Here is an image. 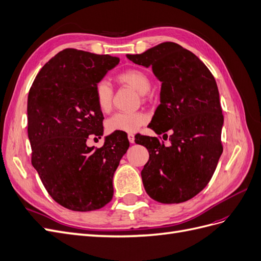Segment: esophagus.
<instances>
[{
    "label": "esophagus",
    "instance_id": "esophagus-1",
    "mask_svg": "<svg viewBox=\"0 0 261 261\" xmlns=\"http://www.w3.org/2000/svg\"><path fill=\"white\" fill-rule=\"evenodd\" d=\"M128 140H129L130 144H134V143H135V136H134L133 134H128Z\"/></svg>",
    "mask_w": 261,
    "mask_h": 261
}]
</instances>
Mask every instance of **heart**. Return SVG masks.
Listing matches in <instances>:
<instances>
[{
	"mask_svg": "<svg viewBox=\"0 0 261 261\" xmlns=\"http://www.w3.org/2000/svg\"><path fill=\"white\" fill-rule=\"evenodd\" d=\"M116 80L130 86L139 94H147L151 89V82L149 76L137 68L126 69L116 76ZM113 88L106 80H101L94 87V100L98 109L102 113H108L112 108ZM147 122V115L141 112L134 113H115L107 121L109 132L135 133Z\"/></svg>",
	"mask_w": 261,
	"mask_h": 261,
	"instance_id": "1",
	"label": "heart"
}]
</instances>
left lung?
<instances>
[{
    "instance_id": "1",
    "label": "left lung",
    "mask_w": 261,
    "mask_h": 261,
    "mask_svg": "<svg viewBox=\"0 0 261 261\" xmlns=\"http://www.w3.org/2000/svg\"><path fill=\"white\" fill-rule=\"evenodd\" d=\"M126 57L152 67L161 82L160 105L148 126L158 135L163 134V139L168 138L165 133L171 134L169 147L156 137L135 139L149 151L141 171L144 187L159 202H184L207 186L223 151L224 118L216 80L194 53L174 42Z\"/></svg>"
}]
</instances>
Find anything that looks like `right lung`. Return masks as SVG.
Segmentation results:
<instances>
[{"instance_id": "add662e5", "label": "right lung", "mask_w": 261, "mask_h": 261, "mask_svg": "<svg viewBox=\"0 0 261 261\" xmlns=\"http://www.w3.org/2000/svg\"><path fill=\"white\" fill-rule=\"evenodd\" d=\"M118 63L108 54L65 49L41 68L29 90L31 163L46 192L69 210H97L113 197V175L129 147L127 136L114 132L99 149L86 141L103 135L94 87Z\"/></svg>"}]
</instances>
